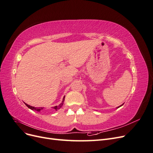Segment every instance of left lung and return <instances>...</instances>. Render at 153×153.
Listing matches in <instances>:
<instances>
[{"instance_id":"8db88e82","label":"left lung","mask_w":153,"mask_h":153,"mask_svg":"<svg viewBox=\"0 0 153 153\" xmlns=\"http://www.w3.org/2000/svg\"><path fill=\"white\" fill-rule=\"evenodd\" d=\"M123 105H120L119 106H118V107H117V108H119V107H120V106H123Z\"/></svg>"}]
</instances>
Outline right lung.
<instances>
[{
  "mask_svg": "<svg viewBox=\"0 0 153 153\" xmlns=\"http://www.w3.org/2000/svg\"><path fill=\"white\" fill-rule=\"evenodd\" d=\"M64 98H65V96H64L62 103H61V104H60L59 105H58V106H54V107H53V108L55 109V110H57L61 108V107H62V106L63 104H64ZM25 105H26L29 108H30V109H31V110H36V111H37V112H40L41 110H42L43 109V108H42V107H34V106H32L29 105L28 104H27V103H25Z\"/></svg>",
  "mask_w": 153,
  "mask_h": 153,
  "instance_id": "1",
  "label": "right lung"
}]
</instances>
